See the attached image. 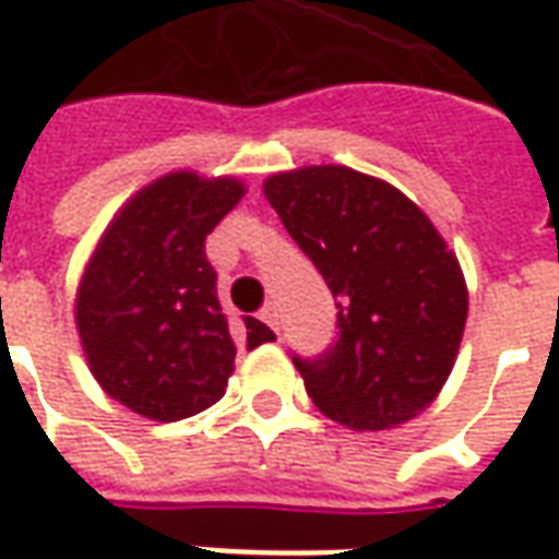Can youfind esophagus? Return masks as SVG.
Masks as SVG:
<instances>
[{
    "instance_id": "1",
    "label": "esophagus",
    "mask_w": 559,
    "mask_h": 559,
    "mask_svg": "<svg viewBox=\"0 0 559 559\" xmlns=\"http://www.w3.org/2000/svg\"><path fill=\"white\" fill-rule=\"evenodd\" d=\"M259 319L267 324V328H273V331H280V312H276V307H273V304H264V307H261Z\"/></svg>"
}]
</instances>
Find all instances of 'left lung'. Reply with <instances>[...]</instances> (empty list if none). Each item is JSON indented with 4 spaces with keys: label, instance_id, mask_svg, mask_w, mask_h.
<instances>
[{
    "label": "left lung",
    "instance_id": "obj_1",
    "mask_svg": "<svg viewBox=\"0 0 559 559\" xmlns=\"http://www.w3.org/2000/svg\"><path fill=\"white\" fill-rule=\"evenodd\" d=\"M264 195L336 300V340L292 358L312 403L352 430L403 425L445 385L466 324V283L421 207L343 165L273 174Z\"/></svg>",
    "mask_w": 559,
    "mask_h": 559
}]
</instances>
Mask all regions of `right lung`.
<instances>
[{"label":"right lung","instance_id":"1","mask_svg":"<svg viewBox=\"0 0 559 559\" xmlns=\"http://www.w3.org/2000/svg\"><path fill=\"white\" fill-rule=\"evenodd\" d=\"M235 177L174 171L114 216L83 271L74 319L96 382L132 413L180 421L225 394L237 340H276L243 319L231 334L204 240L243 198Z\"/></svg>","mask_w":559,"mask_h":559}]
</instances>
